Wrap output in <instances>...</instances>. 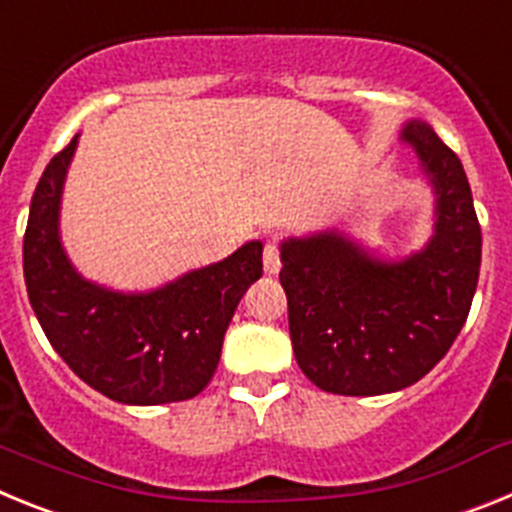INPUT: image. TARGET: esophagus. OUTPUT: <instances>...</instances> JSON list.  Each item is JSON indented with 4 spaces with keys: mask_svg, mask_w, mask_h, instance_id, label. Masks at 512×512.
<instances>
[{
    "mask_svg": "<svg viewBox=\"0 0 512 512\" xmlns=\"http://www.w3.org/2000/svg\"><path fill=\"white\" fill-rule=\"evenodd\" d=\"M282 269V259H279L277 241H269L264 246V271L266 274H279Z\"/></svg>",
    "mask_w": 512,
    "mask_h": 512,
    "instance_id": "34e87169",
    "label": "esophagus"
}]
</instances>
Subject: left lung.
<instances>
[{
    "mask_svg": "<svg viewBox=\"0 0 512 512\" xmlns=\"http://www.w3.org/2000/svg\"><path fill=\"white\" fill-rule=\"evenodd\" d=\"M400 140L433 189L423 248L384 259L338 228L282 241L295 359L333 395H387L423 379L464 328L477 289L482 230L459 156L423 120L405 122Z\"/></svg>",
    "mask_w": 512,
    "mask_h": 512,
    "instance_id": "1",
    "label": "left lung"
}]
</instances>
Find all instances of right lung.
Instances as JSON below:
<instances>
[{"mask_svg":"<svg viewBox=\"0 0 512 512\" xmlns=\"http://www.w3.org/2000/svg\"><path fill=\"white\" fill-rule=\"evenodd\" d=\"M79 135L45 166L30 202L22 269L40 328L89 387L122 405L200 395L212 379L235 307L261 277L264 243L192 269L148 292L92 282L61 241V200Z\"/></svg>","mask_w":512,"mask_h":512,"instance_id":"1","label":"right lung"}]
</instances>
